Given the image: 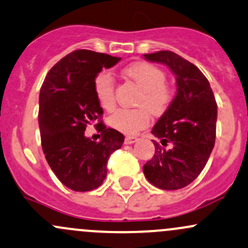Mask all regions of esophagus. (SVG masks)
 Listing matches in <instances>:
<instances>
[{"instance_id":"34e87169","label":"esophagus","mask_w":248,"mask_h":248,"mask_svg":"<svg viewBox=\"0 0 248 248\" xmlns=\"http://www.w3.org/2000/svg\"><path fill=\"white\" fill-rule=\"evenodd\" d=\"M135 141H138L137 137H126V138H124V144H126V145L134 144Z\"/></svg>"}]
</instances>
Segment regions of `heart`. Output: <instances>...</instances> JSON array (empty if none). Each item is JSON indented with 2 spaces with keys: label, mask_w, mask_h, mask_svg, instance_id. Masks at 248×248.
<instances>
[{
  "label": "heart",
  "mask_w": 248,
  "mask_h": 248,
  "mask_svg": "<svg viewBox=\"0 0 248 248\" xmlns=\"http://www.w3.org/2000/svg\"><path fill=\"white\" fill-rule=\"evenodd\" d=\"M124 76L141 89L137 98L139 107L133 109H119L110 115L108 124L111 128L135 134L150 124L152 113L160 115L170 107L173 93L165 83V72L157 65L147 62H137L124 69ZM93 90L98 103L106 110L115 107V83L108 71H101L93 80Z\"/></svg>",
  "instance_id": "obj_1"
}]
</instances>
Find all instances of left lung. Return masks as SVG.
Here are the masks:
<instances>
[{"instance_id": "left-lung-1", "label": "left lung", "mask_w": 248, "mask_h": 248, "mask_svg": "<svg viewBox=\"0 0 248 248\" xmlns=\"http://www.w3.org/2000/svg\"><path fill=\"white\" fill-rule=\"evenodd\" d=\"M166 65L176 76L177 93L152 129L155 152L145 164V177L163 190L189 186L204 169L216 138L217 104L199 67L171 51L144 54Z\"/></svg>"}]
</instances>
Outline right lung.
<instances>
[{"instance_id":"obj_1","label":"right lung","mask_w":248,"mask_h":248,"mask_svg":"<svg viewBox=\"0 0 248 248\" xmlns=\"http://www.w3.org/2000/svg\"><path fill=\"white\" fill-rule=\"evenodd\" d=\"M120 59L77 49L57 62L41 85L39 127L43 151L57 178L74 191L100 186L107 177L109 157L124 141V134L107 128L101 121L103 109L93 90L95 77ZM96 121L101 139L93 142L84 132L87 124Z\"/></svg>"}]
</instances>
